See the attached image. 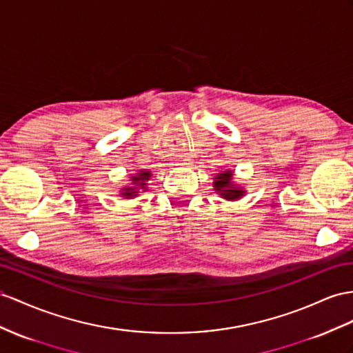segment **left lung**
<instances>
[{"mask_svg": "<svg viewBox=\"0 0 353 353\" xmlns=\"http://www.w3.org/2000/svg\"><path fill=\"white\" fill-rule=\"evenodd\" d=\"M213 189L216 194L227 201H237L246 195V189L234 182V171L230 168L214 174Z\"/></svg>", "mask_w": 353, "mask_h": 353, "instance_id": "1", "label": "left lung"}]
</instances>
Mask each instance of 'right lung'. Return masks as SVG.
Returning a JSON list of instances; mask_svg holds the SVG:
<instances>
[{"label": "right lung", "instance_id": "add662e5", "mask_svg": "<svg viewBox=\"0 0 353 353\" xmlns=\"http://www.w3.org/2000/svg\"><path fill=\"white\" fill-rule=\"evenodd\" d=\"M152 177V171L146 170H137L134 174H130V183L121 188L119 195L123 196L125 200H131V198H137L141 192L148 191V182Z\"/></svg>", "mask_w": 353, "mask_h": 353}]
</instances>
